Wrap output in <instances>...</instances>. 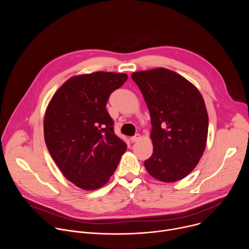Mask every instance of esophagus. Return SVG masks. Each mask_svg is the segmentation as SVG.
Returning a JSON list of instances; mask_svg holds the SVG:
<instances>
[{
	"instance_id": "34e87169",
	"label": "esophagus",
	"mask_w": 249,
	"mask_h": 249,
	"mask_svg": "<svg viewBox=\"0 0 249 249\" xmlns=\"http://www.w3.org/2000/svg\"><path fill=\"white\" fill-rule=\"evenodd\" d=\"M140 138H141V135H140V134H136L135 136L131 137V138H130V140H131L132 143H135V142H138V141L140 140Z\"/></svg>"
}]
</instances>
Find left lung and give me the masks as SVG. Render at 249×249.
I'll use <instances>...</instances> for the list:
<instances>
[{
    "instance_id": "obj_1",
    "label": "left lung",
    "mask_w": 249,
    "mask_h": 249,
    "mask_svg": "<svg viewBox=\"0 0 249 249\" xmlns=\"http://www.w3.org/2000/svg\"><path fill=\"white\" fill-rule=\"evenodd\" d=\"M151 115L154 151L144 164L162 182L187 176L207 143L209 118L200 91L173 71L158 68L132 74Z\"/></svg>"
}]
</instances>
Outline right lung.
Instances as JSON below:
<instances>
[{
    "label": "right lung",
    "mask_w": 249,
    "mask_h": 249,
    "mask_svg": "<svg viewBox=\"0 0 249 249\" xmlns=\"http://www.w3.org/2000/svg\"><path fill=\"white\" fill-rule=\"evenodd\" d=\"M126 74L95 72L69 79L55 92L44 116L47 149L68 180L85 190L108 182L127 145L115 135L106 110Z\"/></svg>",
    "instance_id": "right-lung-1"
}]
</instances>
